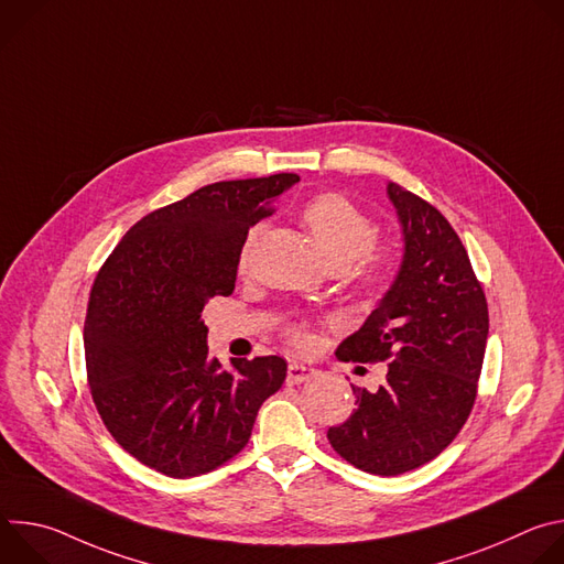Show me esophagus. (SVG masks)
<instances>
[{
	"label": "esophagus",
	"mask_w": 564,
	"mask_h": 564,
	"mask_svg": "<svg viewBox=\"0 0 564 564\" xmlns=\"http://www.w3.org/2000/svg\"><path fill=\"white\" fill-rule=\"evenodd\" d=\"M314 375H316V370H314L312 366L296 364V361H292V364L288 366V381H290V383H303V381L312 379Z\"/></svg>",
	"instance_id": "obj_1"
}]
</instances>
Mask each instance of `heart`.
I'll use <instances>...</instances> for the list:
<instances>
[{
    "instance_id": "heart-1",
    "label": "heart",
    "mask_w": 564,
    "mask_h": 564,
    "mask_svg": "<svg viewBox=\"0 0 564 564\" xmlns=\"http://www.w3.org/2000/svg\"><path fill=\"white\" fill-rule=\"evenodd\" d=\"M301 220L307 227L321 259H324L328 268L339 265L346 270L355 261H359V276L366 283L381 281L388 265V254L368 252L375 240V225L348 198L339 194L314 196L303 205ZM254 240L257 229L248 234L243 248L238 252L240 272L248 270L250 265Z\"/></svg>"
}]
</instances>
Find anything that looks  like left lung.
<instances>
[{
	"mask_svg": "<svg viewBox=\"0 0 564 564\" xmlns=\"http://www.w3.org/2000/svg\"><path fill=\"white\" fill-rule=\"evenodd\" d=\"M401 229L397 274L341 361L388 359L377 390L352 386L357 409L328 431L333 448L375 475H399L437 457L473 409L485 361L489 307L448 220L420 196L386 185Z\"/></svg>",
	"mask_w": 564,
	"mask_h": 564,
	"instance_id": "left-lung-1",
	"label": "left lung"
}]
</instances>
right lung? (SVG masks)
<instances>
[{"mask_svg": "<svg viewBox=\"0 0 564 564\" xmlns=\"http://www.w3.org/2000/svg\"><path fill=\"white\" fill-rule=\"evenodd\" d=\"M296 174L223 181L138 220L102 265L85 318L87 375L116 442L170 477L243 451L285 359L209 357L203 310L229 296L250 227Z\"/></svg>", "mask_w": 564, "mask_h": 564, "instance_id": "obj_1", "label": "right lung"}]
</instances>
